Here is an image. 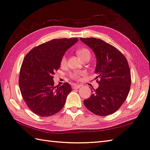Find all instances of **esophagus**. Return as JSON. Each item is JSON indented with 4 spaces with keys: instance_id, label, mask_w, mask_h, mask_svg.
Returning a JSON list of instances; mask_svg holds the SVG:
<instances>
[{
    "instance_id": "esophagus-1",
    "label": "esophagus",
    "mask_w": 150,
    "mask_h": 150,
    "mask_svg": "<svg viewBox=\"0 0 150 150\" xmlns=\"http://www.w3.org/2000/svg\"><path fill=\"white\" fill-rule=\"evenodd\" d=\"M80 85H77V84H73V86H72V88H73V89H75V88H80Z\"/></svg>"
}]
</instances>
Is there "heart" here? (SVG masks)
<instances>
[{
	"instance_id": "1",
	"label": "heart",
	"mask_w": 150,
	"mask_h": 150,
	"mask_svg": "<svg viewBox=\"0 0 150 150\" xmlns=\"http://www.w3.org/2000/svg\"><path fill=\"white\" fill-rule=\"evenodd\" d=\"M77 54L78 55V56L81 59H84L85 57L87 56H91V53L89 52V50L87 49V48H80V49H79L77 51ZM66 62H67V57H66L65 55H64V56H63L62 61H61V64H62V65H65ZM81 74H82V73L80 72H75L72 73L71 76L74 79H78L79 77V75H81Z\"/></svg>"
}]
</instances>
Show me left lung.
<instances>
[{"label": "left lung", "instance_id": "obj_1", "mask_svg": "<svg viewBox=\"0 0 150 150\" xmlns=\"http://www.w3.org/2000/svg\"><path fill=\"white\" fill-rule=\"evenodd\" d=\"M95 53L96 63L95 73L99 86L83 101L88 110L101 116L117 111L126 100L130 89L131 75L124 55L115 47L102 40L80 38Z\"/></svg>", "mask_w": 150, "mask_h": 150}]
</instances>
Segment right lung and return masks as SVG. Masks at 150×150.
Segmentation results:
<instances>
[{
	"mask_svg": "<svg viewBox=\"0 0 150 150\" xmlns=\"http://www.w3.org/2000/svg\"><path fill=\"white\" fill-rule=\"evenodd\" d=\"M78 38L54 39L34 47L25 56L19 75V87L27 106L35 115H54L65 105L71 91L68 83L54 86L55 71L66 51Z\"/></svg>",
	"mask_w": 150,
	"mask_h": 150,
	"instance_id": "add662e5",
	"label": "right lung"
}]
</instances>
